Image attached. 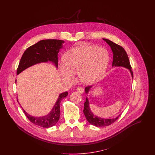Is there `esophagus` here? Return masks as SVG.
Returning a JSON list of instances; mask_svg holds the SVG:
<instances>
[{
  "label": "esophagus",
  "instance_id": "1",
  "mask_svg": "<svg viewBox=\"0 0 155 155\" xmlns=\"http://www.w3.org/2000/svg\"><path fill=\"white\" fill-rule=\"evenodd\" d=\"M76 90H77L79 92H80V93H81V94H82V93L84 92V89L82 88V87H78L77 89H76Z\"/></svg>",
  "mask_w": 155,
  "mask_h": 155
}]
</instances>
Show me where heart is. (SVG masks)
<instances>
[{
  "instance_id": "b5f03b06",
  "label": "heart",
  "mask_w": 155,
  "mask_h": 155,
  "mask_svg": "<svg viewBox=\"0 0 155 155\" xmlns=\"http://www.w3.org/2000/svg\"><path fill=\"white\" fill-rule=\"evenodd\" d=\"M109 54L103 48L94 45H80L67 52L65 62L60 67L64 79L73 82L75 72L78 71L80 80L84 84H92L104 74L109 62Z\"/></svg>"
}]
</instances>
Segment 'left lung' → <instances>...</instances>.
<instances>
[{"instance_id":"8db88e82","label":"left lung","mask_w":155,"mask_h":155,"mask_svg":"<svg viewBox=\"0 0 155 155\" xmlns=\"http://www.w3.org/2000/svg\"><path fill=\"white\" fill-rule=\"evenodd\" d=\"M103 40L106 41V42L110 46L111 51L113 52V60L112 62V67H123L128 68L130 70L133 78V71L131 70L130 60L125 49L121 46L114 44L109 39H103ZM91 87L92 86H89L85 88V91L87 94H88L89 91L91 88ZM84 113L89 123L97 127L109 126L114 123L120 116L119 114L115 118L104 119L94 115L90 109L89 102L87 97L86 98V101L84 103Z\"/></svg>"}]
</instances>
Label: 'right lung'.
<instances>
[{"label": "right lung", "mask_w": 155, "mask_h": 155, "mask_svg": "<svg viewBox=\"0 0 155 155\" xmlns=\"http://www.w3.org/2000/svg\"><path fill=\"white\" fill-rule=\"evenodd\" d=\"M64 43V41L61 40L46 39L42 40L28 47L22 54L17 68V74H19L23 70L29 67L41 63H47L48 61L53 63L57 68L58 64V54L60 49L62 48L63 44ZM67 95V92L60 94L50 113L44 116L35 117L28 114L22 108V110L26 117L34 124L44 128L52 127L59 120L60 116V104L61 100L66 97Z\"/></svg>", "instance_id": "right-lung-1"}]
</instances>
